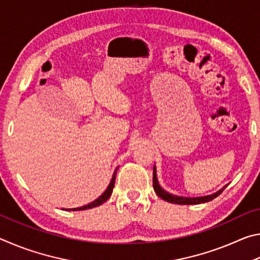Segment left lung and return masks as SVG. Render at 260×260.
<instances>
[{"label":"left lung","mask_w":260,"mask_h":260,"mask_svg":"<svg viewBox=\"0 0 260 260\" xmlns=\"http://www.w3.org/2000/svg\"><path fill=\"white\" fill-rule=\"evenodd\" d=\"M152 184H153V189L158 196L160 197L161 200H164L166 202H170V203H174V204H181V205H191V204H201V203H206V202H210L214 200L215 197H218L220 193L223 191L227 186L223 187L222 189H220L217 192L212 193V195H208V196H202V197H182V196H177V195H172V193L167 192L164 190L158 183V179H157V173H156V166H153V179H152Z\"/></svg>","instance_id":"left-lung-1"}]
</instances>
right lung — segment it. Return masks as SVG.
<instances>
[{
    "label": "right lung",
    "mask_w": 260,
    "mask_h": 260,
    "mask_svg": "<svg viewBox=\"0 0 260 260\" xmlns=\"http://www.w3.org/2000/svg\"><path fill=\"white\" fill-rule=\"evenodd\" d=\"M117 170H118V167L116 169V171H114V173H113V175H112V179H111V181H110L108 188L105 189V191L102 193V195H101V196L99 197L98 200H95L94 202H91V203L87 204V205H85V206H80V208H76V209H68L67 211H81V210H87V209H93V208H96V206L103 204L104 202H107V201L110 199V196H111L112 190H113L114 181H116V173H117Z\"/></svg>",
    "instance_id": "1"
}]
</instances>
